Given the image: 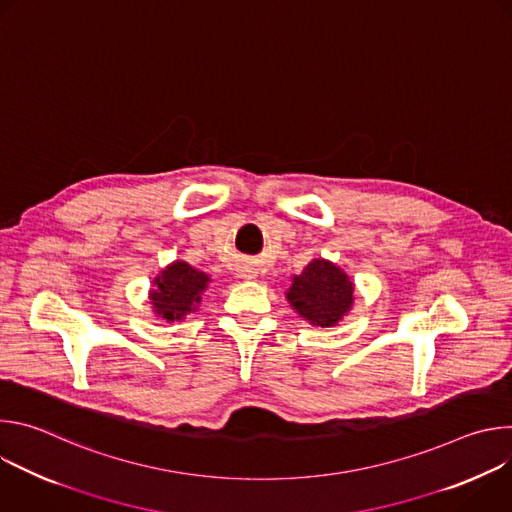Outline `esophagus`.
Masks as SVG:
<instances>
[{
    "mask_svg": "<svg viewBox=\"0 0 512 512\" xmlns=\"http://www.w3.org/2000/svg\"><path fill=\"white\" fill-rule=\"evenodd\" d=\"M245 277H247V279H251V277H253V271H251V273H249V271H245Z\"/></svg>",
    "mask_w": 512,
    "mask_h": 512,
    "instance_id": "34e87169",
    "label": "esophagus"
}]
</instances>
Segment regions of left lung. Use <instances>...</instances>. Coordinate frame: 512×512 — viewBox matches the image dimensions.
Listing matches in <instances>:
<instances>
[{
    "instance_id": "1",
    "label": "left lung",
    "mask_w": 512,
    "mask_h": 512,
    "mask_svg": "<svg viewBox=\"0 0 512 512\" xmlns=\"http://www.w3.org/2000/svg\"><path fill=\"white\" fill-rule=\"evenodd\" d=\"M285 298L310 324L328 328L338 324L352 308L354 285L334 263L314 259L300 275L291 279Z\"/></svg>"
}]
</instances>
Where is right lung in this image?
Wrapping results in <instances>:
<instances>
[{"label": "right lung", "instance_id": "add662e5", "mask_svg": "<svg viewBox=\"0 0 512 512\" xmlns=\"http://www.w3.org/2000/svg\"><path fill=\"white\" fill-rule=\"evenodd\" d=\"M208 283L210 277L186 261L170 263L154 279L156 287L150 291L154 312L168 322L182 320L186 314L196 312Z\"/></svg>", "mask_w": 512, "mask_h": 512}]
</instances>
